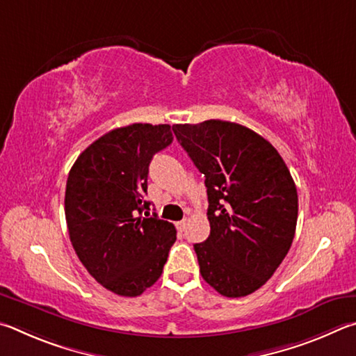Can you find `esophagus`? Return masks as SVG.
Masks as SVG:
<instances>
[{
	"label": "esophagus",
	"mask_w": 356,
	"mask_h": 356,
	"mask_svg": "<svg viewBox=\"0 0 356 356\" xmlns=\"http://www.w3.org/2000/svg\"><path fill=\"white\" fill-rule=\"evenodd\" d=\"M177 228L179 229V232H184V229H186V220L177 222Z\"/></svg>",
	"instance_id": "1"
}]
</instances>
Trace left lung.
I'll list each match as a JSON object with an SVG mask.
<instances>
[{
	"instance_id": "obj_1",
	"label": "left lung",
	"mask_w": 356,
	"mask_h": 356,
	"mask_svg": "<svg viewBox=\"0 0 356 356\" xmlns=\"http://www.w3.org/2000/svg\"><path fill=\"white\" fill-rule=\"evenodd\" d=\"M172 129L204 175L211 233L194 245L202 277L225 297L252 294L294 239L298 197L289 168L270 142L239 123L204 120Z\"/></svg>"
}]
</instances>
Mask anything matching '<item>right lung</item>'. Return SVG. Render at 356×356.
I'll return each mask as SVG.
<instances>
[{
  "label": "right lung",
  "mask_w": 356,
  "mask_h": 356,
  "mask_svg": "<svg viewBox=\"0 0 356 356\" xmlns=\"http://www.w3.org/2000/svg\"><path fill=\"white\" fill-rule=\"evenodd\" d=\"M173 140L170 124L133 123L90 143L67 178L65 220L87 272L111 292L137 297L162 273L177 241L170 222L149 214L148 165Z\"/></svg>",
  "instance_id": "1"
}]
</instances>
